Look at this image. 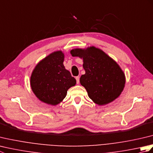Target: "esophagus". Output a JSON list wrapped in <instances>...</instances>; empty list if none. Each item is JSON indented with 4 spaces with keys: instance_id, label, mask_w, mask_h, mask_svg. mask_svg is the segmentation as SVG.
I'll return each mask as SVG.
<instances>
[{
    "instance_id": "esophagus-1",
    "label": "esophagus",
    "mask_w": 153,
    "mask_h": 153,
    "mask_svg": "<svg viewBox=\"0 0 153 153\" xmlns=\"http://www.w3.org/2000/svg\"><path fill=\"white\" fill-rule=\"evenodd\" d=\"M76 82L77 84L79 83V76H77L76 77Z\"/></svg>"
}]
</instances>
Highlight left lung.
Wrapping results in <instances>:
<instances>
[{
	"label": "left lung",
	"mask_w": 153,
	"mask_h": 153,
	"mask_svg": "<svg viewBox=\"0 0 153 153\" xmlns=\"http://www.w3.org/2000/svg\"><path fill=\"white\" fill-rule=\"evenodd\" d=\"M70 53L72 56L83 58L85 74L79 82L94 102L105 105L118 98L124 88L126 77L112 58L95 47L75 48Z\"/></svg>",
	"instance_id": "obj_1"
}]
</instances>
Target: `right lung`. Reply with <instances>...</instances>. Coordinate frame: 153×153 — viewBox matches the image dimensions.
<instances>
[{
    "label": "right lung",
    "mask_w": 153,
    "mask_h": 153,
    "mask_svg": "<svg viewBox=\"0 0 153 153\" xmlns=\"http://www.w3.org/2000/svg\"><path fill=\"white\" fill-rule=\"evenodd\" d=\"M64 54L55 51L41 60L35 66L30 78L31 89L41 101L56 105L63 100L67 91L76 80L63 64Z\"/></svg>",
    "instance_id": "1"
}]
</instances>
